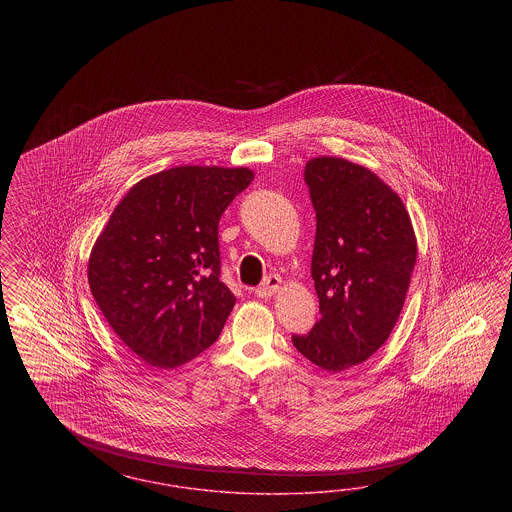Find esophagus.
Here are the masks:
<instances>
[{
    "label": "esophagus",
    "instance_id": "esophagus-1",
    "mask_svg": "<svg viewBox=\"0 0 512 512\" xmlns=\"http://www.w3.org/2000/svg\"><path fill=\"white\" fill-rule=\"evenodd\" d=\"M281 287V278L276 274H270L263 279V283L255 289V295L259 298H268V296L276 295Z\"/></svg>",
    "mask_w": 512,
    "mask_h": 512
}]
</instances>
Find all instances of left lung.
Instances as JSON below:
<instances>
[{"label": "left lung", "instance_id": "8db88e82", "mask_svg": "<svg viewBox=\"0 0 512 512\" xmlns=\"http://www.w3.org/2000/svg\"><path fill=\"white\" fill-rule=\"evenodd\" d=\"M317 219L311 278L321 319L293 334L296 349L326 372L368 360L396 325L417 261L402 199L372 171L340 157L306 165Z\"/></svg>", "mask_w": 512, "mask_h": 512}]
</instances>
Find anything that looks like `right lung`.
<instances>
[{
  "instance_id": "obj_1",
  "label": "right lung",
  "mask_w": 512,
  "mask_h": 512,
  "mask_svg": "<svg viewBox=\"0 0 512 512\" xmlns=\"http://www.w3.org/2000/svg\"><path fill=\"white\" fill-rule=\"evenodd\" d=\"M253 180L249 169L176 167L140 180L93 246L88 281L107 323L155 368H174L219 338L233 310L217 229Z\"/></svg>"
}]
</instances>
